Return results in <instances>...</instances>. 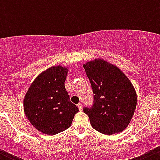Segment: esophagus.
Masks as SVG:
<instances>
[{
	"mask_svg": "<svg viewBox=\"0 0 160 160\" xmlns=\"http://www.w3.org/2000/svg\"><path fill=\"white\" fill-rule=\"evenodd\" d=\"M77 107H78L79 110L81 111L82 110V107H83V104H82V103H79V104H77Z\"/></svg>",
	"mask_w": 160,
	"mask_h": 160,
	"instance_id": "esophagus-1",
	"label": "esophagus"
}]
</instances>
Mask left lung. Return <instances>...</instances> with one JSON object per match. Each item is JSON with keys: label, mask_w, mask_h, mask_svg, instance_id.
Returning a JSON list of instances; mask_svg holds the SVG:
<instances>
[{"label": "left lung", "mask_w": 160, "mask_h": 160, "mask_svg": "<svg viewBox=\"0 0 160 160\" xmlns=\"http://www.w3.org/2000/svg\"><path fill=\"white\" fill-rule=\"evenodd\" d=\"M93 93L91 107L83 108L91 126L105 135L122 132L129 124L137 104L135 90L118 67L102 59L83 65Z\"/></svg>", "instance_id": "1"}]
</instances>
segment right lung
<instances>
[{
	"mask_svg": "<svg viewBox=\"0 0 160 160\" xmlns=\"http://www.w3.org/2000/svg\"><path fill=\"white\" fill-rule=\"evenodd\" d=\"M67 68L52 67L36 77L24 99L27 118L36 129L53 135L70 128L79 111L65 88Z\"/></svg>",
	"mask_w": 160,
	"mask_h": 160,
	"instance_id": "1",
	"label": "right lung"
}]
</instances>
